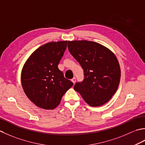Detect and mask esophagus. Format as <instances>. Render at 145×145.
I'll return each mask as SVG.
<instances>
[{"instance_id":"34e87169","label":"esophagus","mask_w":145,"mask_h":145,"mask_svg":"<svg viewBox=\"0 0 145 145\" xmlns=\"http://www.w3.org/2000/svg\"><path fill=\"white\" fill-rule=\"evenodd\" d=\"M76 78H73L72 79H71V81L73 82L74 84L76 82Z\"/></svg>"}]
</instances>
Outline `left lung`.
<instances>
[{"label": "left lung", "instance_id": "obj_1", "mask_svg": "<svg viewBox=\"0 0 145 145\" xmlns=\"http://www.w3.org/2000/svg\"><path fill=\"white\" fill-rule=\"evenodd\" d=\"M67 47L84 70V81L76 83L74 89L91 106L106 104L120 84L121 69L116 56L108 48L93 41H68Z\"/></svg>", "mask_w": 145, "mask_h": 145}]
</instances>
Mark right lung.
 <instances>
[{
    "instance_id": "obj_1",
    "label": "right lung",
    "mask_w": 145,
    "mask_h": 145,
    "mask_svg": "<svg viewBox=\"0 0 145 145\" xmlns=\"http://www.w3.org/2000/svg\"><path fill=\"white\" fill-rule=\"evenodd\" d=\"M67 40L41 46L25 61L21 71V84L25 95L44 110H54L73 83L64 77L58 64L67 48Z\"/></svg>"
}]
</instances>
